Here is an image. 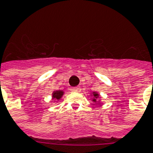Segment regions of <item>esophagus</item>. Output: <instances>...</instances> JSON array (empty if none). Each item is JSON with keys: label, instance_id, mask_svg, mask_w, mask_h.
<instances>
[{"label": "esophagus", "instance_id": "1", "mask_svg": "<svg viewBox=\"0 0 153 153\" xmlns=\"http://www.w3.org/2000/svg\"><path fill=\"white\" fill-rule=\"evenodd\" d=\"M71 91L73 92H79L81 91V88H80V87H71Z\"/></svg>", "mask_w": 153, "mask_h": 153}]
</instances>
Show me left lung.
<instances>
[{"mask_svg":"<svg viewBox=\"0 0 153 153\" xmlns=\"http://www.w3.org/2000/svg\"><path fill=\"white\" fill-rule=\"evenodd\" d=\"M99 96H100V95L98 94L97 92H93V97H94V98H93L92 101H93V102H97V99L99 98Z\"/></svg>","mask_w":153,"mask_h":153,"instance_id":"1","label":"left lung"}]
</instances>
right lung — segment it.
<instances>
[{
  "label": "right lung",
  "instance_id": "obj_1",
  "mask_svg": "<svg viewBox=\"0 0 153 153\" xmlns=\"http://www.w3.org/2000/svg\"><path fill=\"white\" fill-rule=\"evenodd\" d=\"M64 92L61 90H59V91H53V94H52V97H53V100H60L62 98V96L63 95Z\"/></svg>",
  "mask_w": 153,
  "mask_h": 153
}]
</instances>
